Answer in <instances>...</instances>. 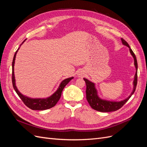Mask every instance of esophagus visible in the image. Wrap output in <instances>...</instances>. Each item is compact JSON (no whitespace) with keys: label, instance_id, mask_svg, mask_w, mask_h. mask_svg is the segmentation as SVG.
Here are the masks:
<instances>
[{"label":"esophagus","instance_id":"obj_1","mask_svg":"<svg viewBox=\"0 0 147 147\" xmlns=\"http://www.w3.org/2000/svg\"><path fill=\"white\" fill-rule=\"evenodd\" d=\"M77 75H78V77H82L83 76H84V74L83 72H82V71H80V72H78V74Z\"/></svg>","mask_w":147,"mask_h":147}]
</instances>
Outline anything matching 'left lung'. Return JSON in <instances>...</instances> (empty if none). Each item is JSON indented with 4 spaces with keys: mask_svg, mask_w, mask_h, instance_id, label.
<instances>
[{
    "mask_svg": "<svg viewBox=\"0 0 147 147\" xmlns=\"http://www.w3.org/2000/svg\"><path fill=\"white\" fill-rule=\"evenodd\" d=\"M121 42L123 45L126 46L129 48V51L131 55L134 58V66L136 67V72L134 77V81H133V89L130 95L127 98L120 101H114V100H109L104 99H102L99 96L98 92L96 87V84L91 81L89 80L87 78H84V80L86 84V99L88 102L89 104L91 107V108L97 111L101 112H114L118 109H119L121 107L126 103V102L129 99L131 96L134 94L135 92L137 83V62L136 57L133 53L132 50L131 49L129 44L124 40V39L121 38Z\"/></svg>",
    "mask_w": 147,
    "mask_h": 147,
    "instance_id": "1",
    "label": "left lung"
}]
</instances>
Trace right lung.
Masks as SVG:
<instances>
[{
  "label": "right lung",
  "instance_id": "right-lung-1",
  "mask_svg": "<svg viewBox=\"0 0 147 147\" xmlns=\"http://www.w3.org/2000/svg\"><path fill=\"white\" fill-rule=\"evenodd\" d=\"M26 40H24L23 42L21 44V45L26 41ZM19 49L20 48L18 49L17 51H16L14 57H13V59L12 62V83H13V88H14L15 91L17 93V94L19 96L20 99L23 100L24 104L27 106L28 107L33 110H47V109H49L53 107L57 104V102L59 101L60 97L61 96V93L63 90V89L67 84L69 83V82L71 80L74 78V77L63 80L59 84V86L58 88H57V90L53 93L52 95H51L50 96H49L48 97H46V98H31V97L23 95V94H21L18 90V88L16 86V80H15V72H14L15 58Z\"/></svg>",
  "mask_w": 147,
  "mask_h": 147
}]
</instances>
